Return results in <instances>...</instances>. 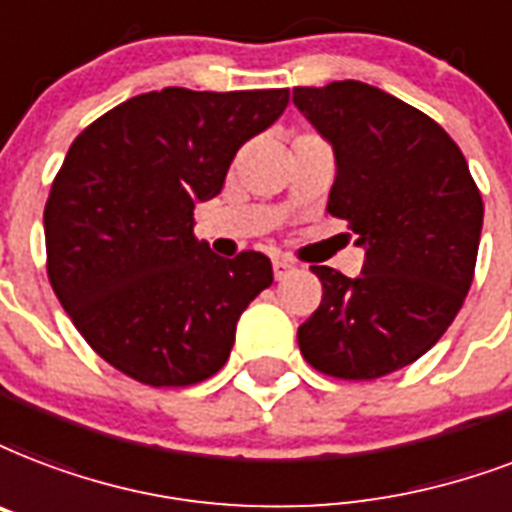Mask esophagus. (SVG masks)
I'll list each match as a JSON object with an SVG mask.
<instances>
[{
    "label": "esophagus",
    "mask_w": 512,
    "mask_h": 512,
    "mask_svg": "<svg viewBox=\"0 0 512 512\" xmlns=\"http://www.w3.org/2000/svg\"><path fill=\"white\" fill-rule=\"evenodd\" d=\"M292 268H295V263L287 260V257H276V260H273V276H276V279H284Z\"/></svg>",
    "instance_id": "obj_1"
}]
</instances>
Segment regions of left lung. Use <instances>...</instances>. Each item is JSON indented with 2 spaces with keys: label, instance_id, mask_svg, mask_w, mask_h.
Segmentation results:
<instances>
[{
  "label": "left lung",
  "instance_id": "left-lung-1",
  "mask_svg": "<svg viewBox=\"0 0 512 512\" xmlns=\"http://www.w3.org/2000/svg\"><path fill=\"white\" fill-rule=\"evenodd\" d=\"M292 101L333 144L327 212L365 247L357 279L311 265L322 303L298 327L311 368L373 381L427 354L473 284L483 198L459 144L429 115L360 80L295 88Z\"/></svg>",
  "mask_w": 512,
  "mask_h": 512
}]
</instances>
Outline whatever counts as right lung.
I'll return each mask as SVG.
<instances>
[{
    "label": "right lung",
    "mask_w": 512,
    "mask_h": 512,
    "mask_svg": "<svg viewBox=\"0 0 512 512\" xmlns=\"http://www.w3.org/2000/svg\"><path fill=\"white\" fill-rule=\"evenodd\" d=\"M287 101V88H163L104 112L66 152L45 204L50 287L128 378L190 386L228 362L241 311L273 268L255 249L214 255L195 239L193 209Z\"/></svg>",
    "instance_id": "1"
}]
</instances>
